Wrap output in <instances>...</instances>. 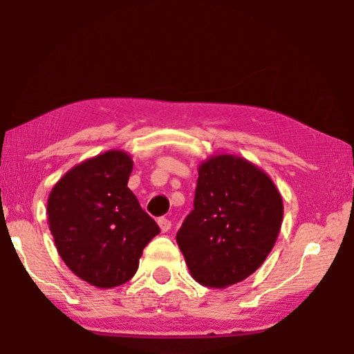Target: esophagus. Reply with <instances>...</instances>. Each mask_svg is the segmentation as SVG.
I'll list each match as a JSON object with an SVG mask.
<instances>
[{
	"label": "esophagus",
	"mask_w": 354,
	"mask_h": 354,
	"mask_svg": "<svg viewBox=\"0 0 354 354\" xmlns=\"http://www.w3.org/2000/svg\"><path fill=\"white\" fill-rule=\"evenodd\" d=\"M158 225H160L162 233H166V232H169V230H171V220L166 218V217L158 218Z\"/></svg>",
	"instance_id": "1"
}]
</instances>
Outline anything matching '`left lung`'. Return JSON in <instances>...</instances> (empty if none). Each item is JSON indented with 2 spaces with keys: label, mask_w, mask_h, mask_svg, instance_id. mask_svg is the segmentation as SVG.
Returning a JSON list of instances; mask_svg holds the SVG:
<instances>
[{
  "label": "left lung",
  "mask_w": 354,
  "mask_h": 354,
  "mask_svg": "<svg viewBox=\"0 0 354 354\" xmlns=\"http://www.w3.org/2000/svg\"><path fill=\"white\" fill-rule=\"evenodd\" d=\"M283 223V198L266 174L233 155L201 162L193 211L177 244L189 274L206 288L223 289L265 262Z\"/></svg>",
  "instance_id": "obj_1"
}]
</instances>
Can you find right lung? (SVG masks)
<instances>
[{
  "instance_id": "1",
  "label": "right lung",
  "mask_w": 354,
  "mask_h": 354,
  "mask_svg": "<svg viewBox=\"0 0 354 354\" xmlns=\"http://www.w3.org/2000/svg\"><path fill=\"white\" fill-rule=\"evenodd\" d=\"M132 160L110 150L70 169L48 199V222L65 265L86 283L110 289L129 281L143 249L160 233L127 188Z\"/></svg>"
}]
</instances>
